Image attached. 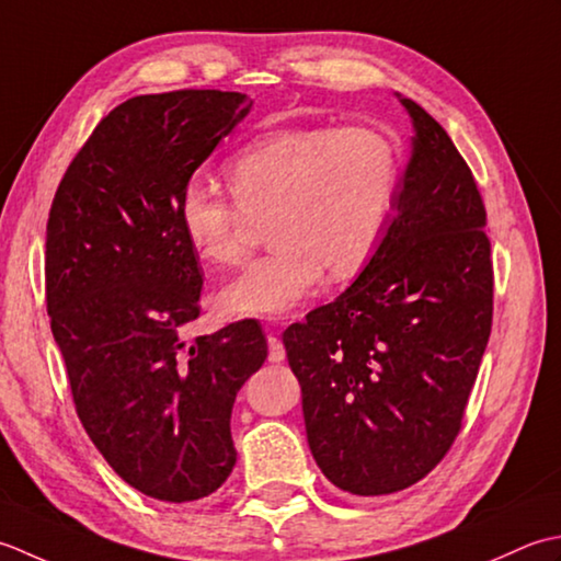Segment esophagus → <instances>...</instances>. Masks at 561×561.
Returning a JSON list of instances; mask_svg holds the SVG:
<instances>
[{
  "label": "esophagus",
  "instance_id": "34e87169",
  "mask_svg": "<svg viewBox=\"0 0 561 561\" xmlns=\"http://www.w3.org/2000/svg\"><path fill=\"white\" fill-rule=\"evenodd\" d=\"M268 360L271 363H283L285 360V346L276 334H268Z\"/></svg>",
  "mask_w": 561,
  "mask_h": 561
}]
</instances>
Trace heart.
Returning <instances> with one entry per match:
<instances>
[{"instance_id":"1","label":"heart","mask_w":561,"mask_h":561,"mask_svg":"<svg viewBox=\"0 0 561 561\" xmlns=\"http://www.w3.org/2000/svg\"><path fill=\"white\" fill-rule=\"evenodd\" d=\"M394 142L373 125H312L259 137L225 167L230 195L184 186L176 205L188 247L208 266L249 254V222L266 220L273 249L220 293L237 317H280L317 290L324 271L346 280L380 242L397 188Z\"/></svg>"}]
</instances>
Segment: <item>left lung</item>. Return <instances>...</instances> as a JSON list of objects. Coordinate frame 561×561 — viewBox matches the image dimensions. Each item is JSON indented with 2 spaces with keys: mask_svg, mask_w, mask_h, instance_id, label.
<instances>
[{
  "mask_svg": "<svg viewBox=\"0 0 561 561\" xmlns=\"http://www.w3.org/2000/svg\"><path fill=\"white\" fill-rule=\"evenodd\" d=\"M399 101L416 135L382 242L334 302L283 331L310 450L356 496L416 484L450 450L494 314L482 193L440 123Z\"/></svg>",
  "mask_w": 561,
  "mask_h": 561,
  "instance_id": "8db88e82",
  "label": "left lung"
}]
</instances>
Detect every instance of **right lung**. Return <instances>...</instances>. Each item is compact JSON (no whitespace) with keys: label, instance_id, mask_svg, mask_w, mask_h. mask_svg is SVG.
<instances>
[{"label":"right lung","instance_id":"obj_1","mask_svg":"<svg viewBox=\"0 0 561 561\" xmlns=\"http://www.w3.org/2000/svg\"><path fill=\"white\" fill-rule=\"evenodd\" d=\"M249 108L217 89L123 101L67 167L45 232V302L77 416L123 482L169 504L230 477L234 397L268 356L256 319L184 341L203 273L179 196Z\"/></svg>","mask_w":561,"mask_h":561}]
</instances>
